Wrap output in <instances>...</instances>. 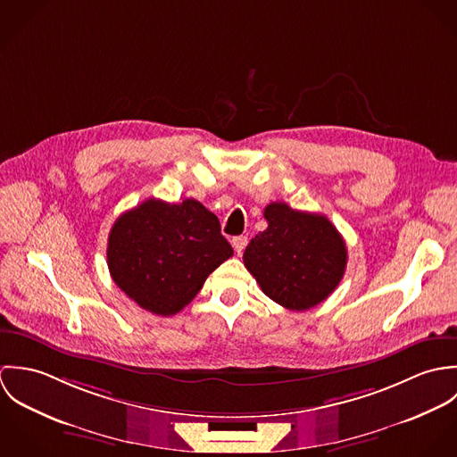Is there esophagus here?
<instances>
[{
	"label": "esophagus",
	"mask_w": 457,
	"mask_h": 457,
	"mask_svg": "<svg viewBox=\"0 0 457 457\" xmlns=\"http://www.w3.org/2000/svg\"><path fill=\"white\" fill-rule=\"evenodd\" d=\"M246 245H248V237H246V236H237V237L232 239V246H234V250H236L239 255L245 252Z\"/></svg>",
	"instance_id": "34e87169"
}]
</instances>
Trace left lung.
Returning <instances> with one entry per match:
<instances>
[{
    "instance_id": "1",
    "label": "left lung",
    "mask_w": 457,
    "mask_h": 457,
    "mask_svg": "<svg viewBox=\"0 0 457 457\" xmlns=\"http://www.w3.org/2000/svg\"><path fill=\"white\" fill-rule=\"evenodd\" d=\"M267 228L245 250L243 261L262 292L292 312L327 299L346 267V245L324 214L295 211L285 202L263 209Z\"/></svg>"
}]
</instances>
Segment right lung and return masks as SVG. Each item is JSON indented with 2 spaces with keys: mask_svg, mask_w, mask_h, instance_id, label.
<instances>
[{
  "mask_svg": "<svg viewBox=\"0 0 457 457\" xmlns=\"http://www.w3.org/2000/svg\"><path fill=\"white\" fill-rule=\"evenodd\" d=\"M232 255L218 218L195 198H147L114 221L107 245L114 283L162 317L190 304L207 276Z\"/></svg>",
  "mask_w": 457,
  "mask_h": 457,
  "instance_id": "add662e5",
  "label": "right lung"
}]
</instances>
